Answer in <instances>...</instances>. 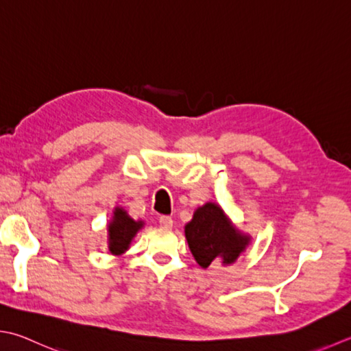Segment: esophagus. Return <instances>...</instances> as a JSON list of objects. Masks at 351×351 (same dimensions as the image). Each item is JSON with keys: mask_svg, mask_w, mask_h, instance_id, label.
<instances>
[{"mask_svg": "<svg viewBox=\"0 0 351 351\" xmlns=\"http://www.w3.org/2000/svg\"><path fill=\"white\" fill-rule=\"evenodd\" d=\"M160 225L162 226V228H171V226H173V219H171L170 216H161Z\"/></svg>", "mask_w": 351, "mask_h": 351, "instance_id": "obj_1", "label": "esophagus"}]
</instances>
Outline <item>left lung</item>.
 <instances>
[{
    "instance_id": "obj_1",
    "label": "left lung",
    "mask_w": 351,
    "mask_h": 351,
    "mask_svg": "<svg viewBox=\"0 0 351 351\" xmlns=\"http://www.w3.org/2000/svg\"><path fill=\"white\" fill-rule=\"evenodd\" d=\"M185 237L196 262L208 267L213 262L232 263L248 245V239L240 236L215 204L197 208L193 221L185 226Z\"/></svg>"
}]
</instances>
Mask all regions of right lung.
I'll use <instances>...</instances> for the list:
<instances>
[{
    "instance_id": "1",
    "label": "right lung",
    "mask_w": 351,
    "mask_h": 351,
    "mask_svg": "<svg viewBox=\"0 0 351 351\" xmlns=\"http://www.w3.org/2000/svg\"><path fill=\"white\" fill-rule=\"evenodd\" d=\"M143 226V222H135L126 211L117 208L112 222L109 223V251L112 254H121L128 250L130 240Z\"/></svg>"
}]
</instances>
